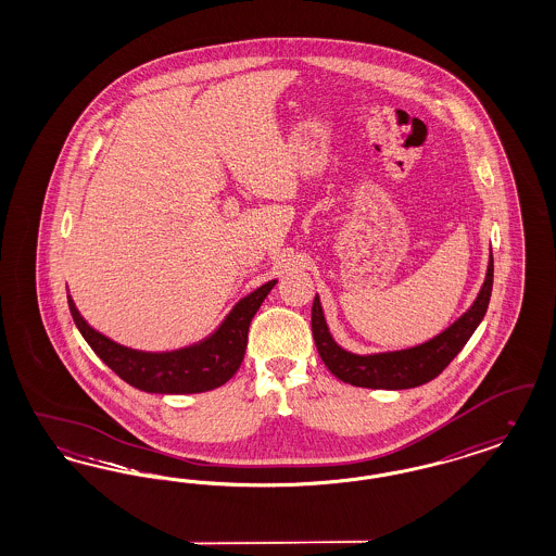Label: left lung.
<instances>
[{
  "instance_id": "1",
  "label": "left lung",
  "mask_w": 556,
  "mask_h": 556,
  "mask_svg": "<svg viewBox=\"0 0 556 556\" xmlns=\"http://www.w3.org/2000/svg\"><path fill=\"white\" fill-rule=\"evenodd\" d=\"M494 283V258L490 252L488 270L483 286L477 293L473 304L456 318L450 327L435 338L424 344L404 348V350H388V352H370L356 354L338 344L329 331L327 318L320 306V298L315 295L313 302V336L318 354L325 367L331 370L338 379L356 388L370 390H408L424 386L435 379L446 369L450 361L469 342L476 333L479 323L485 317L490 295Z\"/></svg>"
}]
</instances>
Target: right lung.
<instances>
[{"label":"right lung","mask_w":556,"mask_h":556,"mask_svg":"<svg viewBox=\"0 0 556 556\" xmlns=\"http://www.w3.org/2000/svg\"><path fill=\"white\" fill-rule=\"evenodd\" d=\"M275 283L277 279L266 281L243 295L204 340L166 352L116 344L80 317L71 293L68 308L85 342L132 388L150 394H200L225 386L236 375L245 354L250 323Z\"/></svg>","instance_id":"1"}]
</instances>
